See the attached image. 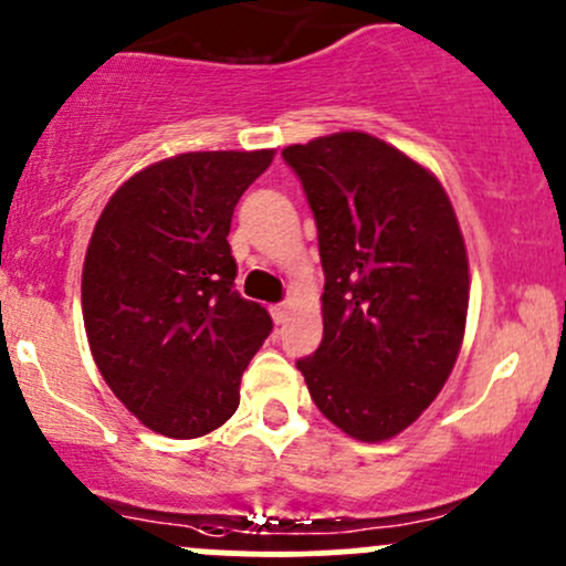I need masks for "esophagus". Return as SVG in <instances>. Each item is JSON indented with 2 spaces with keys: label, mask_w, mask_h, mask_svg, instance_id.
<instances>
[{
  "label": "esophagus",
  "mask_w": 566,
  "mask_h": 566,
  "mask_svg": "<svg viewBox=\"0 0 566 566\" xmlns=\"http://www.w3.org/2000/svg\"><path fill=\"white\" fill-rule=\"evenodd\" d=\"M270 315H272V321H275V324H285V321H289V305H272L270 307Z\"/></svg>",
  "instance_id": "1"
}]
</instances>
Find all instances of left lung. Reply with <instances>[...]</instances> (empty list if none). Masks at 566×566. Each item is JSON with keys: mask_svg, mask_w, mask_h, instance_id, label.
Wrapping results in <instances>:
<instances>
[{"mask_svg": "<svg viewBox=\"0 0 566 566\" xmlns=\"http://www.w3.org/2000/svg\"><path fill=\"white\" fill-rule=\"evenodd\" d=\"M318 227L324 339L300 358L315 407L382 442L446 386L470 307V261L440 180L367 132L289 145Z\"/></svg>", "mask_w": 566, "mask_h": 566, "instance_id": "obj_1", "label": "left lung"}]
</instances>
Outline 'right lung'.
Instances as JSON below:
<instances>
[{
  "label": "right lung",
  "mask_w": 566,
  "mask_h": 566,
  "mask_svg": "<svg viewBox=\"0 0 566 566\" xmlns=\"http://www.w3.org/2000/svg\"><path fill=\"white\" fill-rule=\"evenodd\" d=\"M275 150H197L118 186L83 261V324L102 378L172 440L223 427L272 318L234 291L232 216Z\"/></svg>",
  "instance_id": "obj_1"
}]
</instances>
